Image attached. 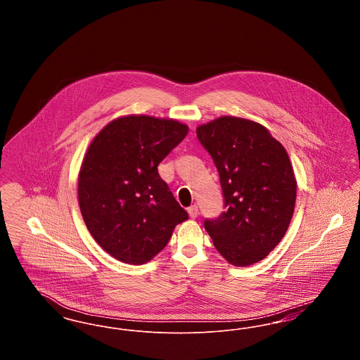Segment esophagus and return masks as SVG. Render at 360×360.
I'll return each mask as SVG.
<instances>
[{"label":"esophagus","mask_w":360,"mask_h":360,"mask_svg":"<svg viewBox=\"0 0 360 360\" xmlns=\"http://www.w3.org/2000/svg\"><path fill=\"white\" fill-rule=\"evenodd\" d=\"M188 216L191 217V219H195L197 216H198V206L193 205L190 206L188 209Z\"/></svg>","instance_id":"34e87169"}]
</instances>
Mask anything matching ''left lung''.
I'll list each match as a JSON object with an SVG mask.
<instances>
[{"label":"left lung","instance_id":"1","mask_svg":"<svg viewBox=\"0 0 360 360\" xmlns=\"http://www.w3.org/2000/svg\"><path fill=\"white\" fill-rule=\"evenodd\" d=\"M195 132L217 167L226 207L205 220L206 232L231 264L251 266L289 228L297 197L289 155L266 127L241 117L221 116Z\"/></svg>","mask_w":360,"mask_h":360}]
</instances>
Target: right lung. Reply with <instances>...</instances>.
Here are the masks:
<instances>
[{"label": "right lung", "instance_id": "1", "mask_svg": "<svg viewBox=\"0 0 360 360\" xmlns=\"http://www.w3.org/2000/svg\"><path fill=\"white\" fill-rule=\"evenodd\" d=\"M188 127L172 119L122 116L91 140L78 176V202L90 235L128 264H144L188 219L159 176L158 165Z\"/></svg>", "mask_w": 360, "mask_h": 360}]
</instances>
